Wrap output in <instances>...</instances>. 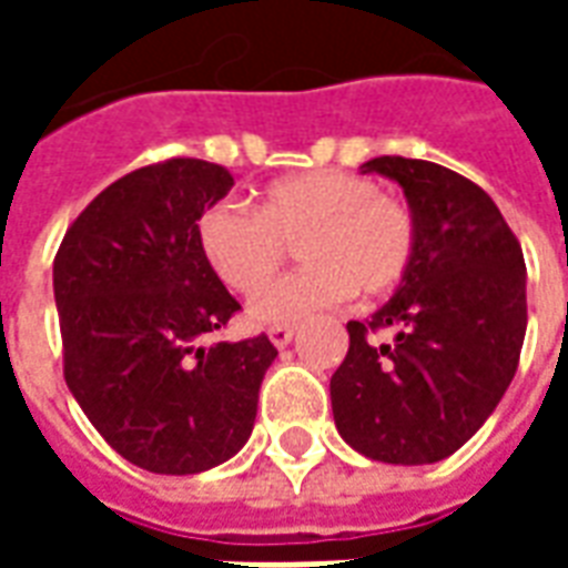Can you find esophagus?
Listing matches in <instances>:
<instances>
[{
    "mask_svg": "<svg viewBox=\"0 0 568 568\" xmlns=\"http://www.w3.org/2000/svg\"><path fill=\"white\" fill-rule=\"evenodd\" d=\"M267 337L273 341V346H288L292 337H295V325H271L267 328Z\"/></svg>",
    "mask_w": 568,
    "mask_h": 568,
    "instance_id": "34e87169",
    "label": "esophagus"
}]
</instances>
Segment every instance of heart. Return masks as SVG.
Segmentation results:
<instances>
[{
    "mask_svg": "<svg viewBox=\"0 0 568 568\" xmlns=\"http://www.w3.org/2000/svg\"><path fill=\"white\" fill-rule=\"evenodd\" d=\"M295 242L305 267L268 290ZM197 246L231 292L268 290L252 304V320L295 322L356 288L368 297L395 292L417 261V219L368 175L307 170L267 182L255 212L212 203L197 219Z\"/></svg>",
    "mask_w": 568,
    "mask_h": 568,
    "instance_id": "heart-1",
    "label": "heart"
}]
</instances>
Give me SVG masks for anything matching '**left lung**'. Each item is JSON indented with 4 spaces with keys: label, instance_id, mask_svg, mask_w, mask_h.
Here are the masks:
<instances>
[{
    "label": "left lung",
    "instance_id": "left-lung-1",
    "mask_svg": "<svg viewBox=\"0 0 568 568\" xmlns=\"http://www.w3.org/2000/svg\"><path fill=\"white\" fill-rule=\"evenodd\" d=\"M405 187L417 261L389 304L346 322L349 353L332 377L341 438L368 459H447L511 386L526 334V264L499 206L471 179L417 158L362 163ZM398 327L393 347L369 334Z\"/></svg>",
    "mask_w": 568,
    "mask_h": 568
}]
</instances>
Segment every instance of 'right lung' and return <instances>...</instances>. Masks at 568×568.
Wrapping results in <instances>:
<instances>
[{"mask_svg": "<svg viewBox=\"0 0 568 568\" xmlns=\"http://www.w3.org/2000/svg\"><path fill=\"white\" fill-rule=\"evenodd\" d=\"M234 175L197 158L140 166L69 224L54 301L69 393L105 444L154 475H197L252 435L267 334L212 344L240 304L197 246Z\"/></svg>", "mask_w": 568, "mask_h": 568, "instance_id": "1", "label": "right lung"}]
</instances>
